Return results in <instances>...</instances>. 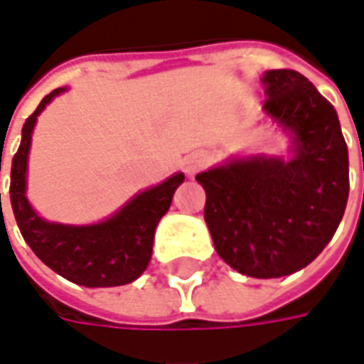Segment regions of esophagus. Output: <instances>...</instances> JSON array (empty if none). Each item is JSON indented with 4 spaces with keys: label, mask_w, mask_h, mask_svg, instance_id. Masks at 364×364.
<instances>
[{
    "label": "esophagus",
    "mask_w": 364,
    "mask_h": 364,
    "mask_svg": "<svg viewBox=\"0 0 364 364\" xmlns=\"http://www.w3.org/2000/svg\"><path fill=\"white\" fill-rule=\"evenodd\" d=\"M208 161H210V156H208V154H204V151H194V154H190L188 158L184 160V170H186V174L188 176H194L196 172H200Z\"/></svg>",
    "instance_id": "obj_1"
}]
</instances>
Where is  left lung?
<instances>
[{"label":"left lung","instance_id":"1","mask_svg":"<svg viewBox=\"0 0 364 364\" xmlns=\"http://www.w3.org/2000/svg\"><path fill=\"white\" fill-rule=\"evenodd\" d=\"M265 113L294 133L291 160L251 158L196 176L218 257L249 277L300 272L330 243L348 200V149L334 107L298 70H267Z\"/></svg>","mask_w":364,"mask_h":364}]
</instances>
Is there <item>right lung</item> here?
Wrapping results in <instances>:
<instances>
[{
	"label": "right lung",
	"instance_id": "obj_1",
	"mask_svg": "<svg viewBox=\"0 0 364 364\" xmlns=\"http://www.w3.org/2000/svg\"><path fill=\"white\" fill-rule=\"evenodd\" d=\"M64 89L46 95L21 127V144L11 160L9 200L23 241L38 259L64 279L85 287H113L132 284L146 272L151 259L154 232L168 213L184 174H174L154 188L137 194L117 215L91 227L46 223L26 198V170L36 117ZM1 170V156H0ZM1 210V194H0Z\"/></svg>",
	"mask_w": 364,
	"mask_h": 364
}]
</instances>
